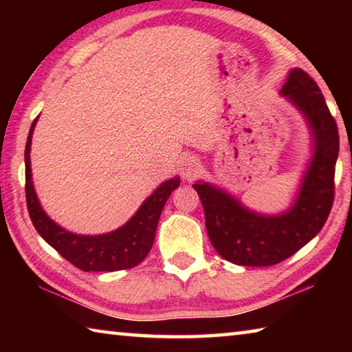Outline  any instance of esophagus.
<instances>
[{"mask_svg":"<svg viewBox=\"0 0 352 352\" xmlns=\"http://www.w3.org/2000/svg\"><path fill=\"white\" fill-rule=\"evenodd\" d=\"M180 172L183 178H186V180H192V178L200 172V162L195 157H190V155L183 157L180 163Z\"/></svg>","mask_w":352,"mask_h":352,"instance_id":"obj_1","label":"esophagus"}]
</instances>
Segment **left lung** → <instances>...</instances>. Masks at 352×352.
I'll return each instance as SVG.
<instances>
[{
	"instance_id": "left-lung-1",
	"label": "left lung",
	"mask_w": 352,
	"mask_h": 352,
	"mask_svg": "<svg viewBox=\"0 0 352 352\" xmlns=\"http://www.w3.org/2000/svg\"><path fill=\"white\" fill-rule=\"evenodd\" d=\"M314 136V157L287 211L264 216L210 183L197 182L208 236L223 259L245 267H269L290 258L323 228L333 204V177L338 157V129L321 90L311 76L294 68L283 85Z\"/></svg>"
}]
</instances>
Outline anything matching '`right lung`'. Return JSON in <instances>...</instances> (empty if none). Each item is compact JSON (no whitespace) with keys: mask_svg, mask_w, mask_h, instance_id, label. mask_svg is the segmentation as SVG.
Instances as JSON below:
<instances>
[{"mask_svg":"<svg viewBox=\"0 0 352 352\" xmlns=\"http://www.w3.org/2000/svg\"><path fill=\"white\" fill-rule=\"evenodd\" d=\"M35 122L37 119H34L28 135L25 164L28 211L38 234L65 259L83 272H116L138 265L151 252L160 216L172 190L180 186V178H170L160 184L151 197L144 200L135 216L126 225L111 233L99 236L69 233L46 216L34 190L29 152H31Z\"/></svg>","mask_w":352,"mask_h":352,"instance_id":"right-lung-1","label":"right lung"}]
</instances>
